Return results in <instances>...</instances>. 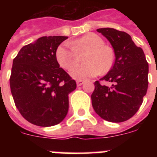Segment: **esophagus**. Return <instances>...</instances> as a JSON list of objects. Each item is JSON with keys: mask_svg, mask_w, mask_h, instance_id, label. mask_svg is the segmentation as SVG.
<instances>
[{"mask_svg": "<svg viewBox=\"0 0 157 157\" xmlns=\"http://www.w3.org/2000/svg\"><path fill=\"white\" fill-rule=\"evenodd\" d=\"M76 83H77L78 86H82L83 83H84V81H83V80H77V81H76Z\"/></svg>", "mask_w": 157, "mask_h": 157, "instance_id": "1", "label": "esophagus"}]
</instances>
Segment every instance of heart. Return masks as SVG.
<instances>
[{"instance_id":"b5f03b06","label":"heart","mask_w":157,"mask_h":157,"mask_svg":"<svg viewBox=\"0 0 157 157\" xmlns=\"http://www.w3.org/2000/svg\"><path fill=\"white\" fill-rule=\"evenodd\" d=\"M87 52L84 57L86 63L75 67L70 72L72 78L84 80L109 72L114 64V52L105 45L103 38L93 33L85 34L70 45H62L56 51V59L59 65L65 70L71 69L78 62L80 54Z\"/></svg>"}]
</instances>
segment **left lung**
<instances>
[{
  "mask_svg": "<svg viewBox=\"0 0 157 157\" xmlns=\"http://www.w3.org/2000/svg\"><path fill=\"white\" fill-rule=\"evenodd\" d=\"M114 48L116 59L112 68L100 81H110L111 87L94 82L91 95L96 113L113 123L128 120L138 111L148 89L149 64L142 48L138 47L126 32L113 28H100Z\"/></svg>",
  "mask_w": 157,
  "mask_h": 157,
  "instance_id": "obj_1",
  "label": "left lung"
}]
</instances>
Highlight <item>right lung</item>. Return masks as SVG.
<instances>
[{
  "mask_svg": "<svg viewBox=\"0 0 157 157\" xmlns=\"http://www.w3.org/2000/svg\"><path fill=\"white\" fill-rule=\"evenodd\" d=\"M66 36H45L25 45L14 58L10 88L16 108L25 120L40 127L59 123L68 111V94L76 82L56 59Z\"/></svg>",
  "mask_w": 157,
  "mask_h": 157,
  "instance_id": "right-lung-1",
  "label": "right lung"
}]
</instances>
